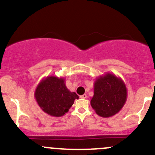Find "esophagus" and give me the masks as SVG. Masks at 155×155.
I'll return each instance as SVG.
<instances>
[{
  "mask_svg": "<svg viewBox=\"0 0 155 155\" xmlns=\"http://www.w3.org/2000/svg\"><path fill=\"white\" fill-rule=\"evenodd\" d=\"M80 98H82V99H86L87 98V94H82V95H81L80 96Z\"/></svg>",
  "mask_w": 155,
  "mask_h": 155,
  "instance_id": "1",
  "label": "esophagus"
}]
</instances>
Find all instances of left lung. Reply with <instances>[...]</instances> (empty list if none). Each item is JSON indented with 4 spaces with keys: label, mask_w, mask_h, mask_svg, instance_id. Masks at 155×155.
Here are the masks:
<instances>
[{
    "label": "left lung",
    "mask_w": 155,
    "mask_h": 155,
    "mask_svg": "<svg viewBox=\"0 0 155 155\" xmlns=\"http://www.w3.org/2000/svg\"><path fill=\"white\" fill-rule=\"evenodd\" d=\"M127 91L124 81L110 73L97 78L91 105L99 116L109 118L118 113L125 104Z\"/></svg>",
    "instance_id": "left-lung-1"
}]
</instances>
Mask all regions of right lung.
Returning <instances> with one entry per match:
<instances>
[{
    "instance_id": "right-lung-1",
    "label": "right lung",
    "mask_w": 155,
    "mask_h": 155,
    "mask_svg": "<svg viewBox=\"0 0 155 155\" xmlns=\"http://www.w3.org/2000/svg\"><path fill=\"white\" fill-rule=\"evenodd\" d=\"M34 97L40 109L53 117L63 116L79 96L68 90L64 78L49 76L37 85Z\"/></svg>"
}]
</instances>
